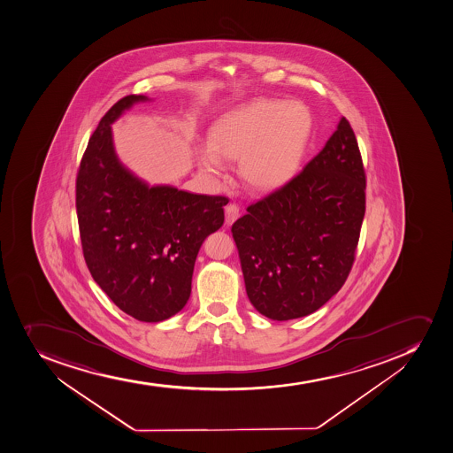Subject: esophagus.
<instances>
[{"mask_svg":"<svg viewBox=\"0 0 453 453\" xmlns=\"http://www.w3.org/2000/svg\"><path fill=\"white\" fill-rule=\"evenodd\" d=\"M241 216V208L237 203H228L226 207V225L230 226Z\"/></svg>","mask_w":453,"mask_h":453,"instance_id":"34e87169","label":"esophagus"}]
</instances>
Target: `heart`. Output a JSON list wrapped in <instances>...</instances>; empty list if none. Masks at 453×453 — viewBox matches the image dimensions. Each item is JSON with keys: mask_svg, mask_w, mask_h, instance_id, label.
I'll use <instances>...</instances> for the list:
<instances>
[{"mask_svg": "<svg viewBox=\"0 0 453 453\" xmlns=\"http://www.w3.org/2000/svg\"><path fill=\"white\" fill-rule=\"evenodd\" d=\"M311 134V115L300 102L262 100L226 113L210 129L211 147L201 150L205 171L221 173L223 158L241 160L253 189L271 191L299 171Z\"/></svg>", "mask_w": 453, "mask_h": 453, "instance_id": "1", "label": "heart"}]
</instances>
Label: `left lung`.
<instances>
[{
    "instance_id": "1",
    "label": "left lung",
    "mask_w": 453,
    "mask_h": 453,
    "mask_svg": "<svg viewBox=\"0 0 453 453\" xmlns=\"http://www.w3.org/2000/svg\"><path fill=\"white\" fill-rule=\"evenodd\" d=\"M365 173L349 120L303 171L232 226L246 293L274 320L311 315L344 286L365 212Z\"/></svg>"
}]
</instances>
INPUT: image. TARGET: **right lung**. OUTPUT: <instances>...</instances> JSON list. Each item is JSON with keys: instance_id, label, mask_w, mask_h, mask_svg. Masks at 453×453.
Listing matches in <instances>:
<instances>
[{"instance_id": "add662e5", "label": "right lung", "mask_w": 453, "mask_h": 453, "mask_svg": "<svg viewBox=\"0 0 453 453\" xmlns=\"http://www.w3.org/2000/svg\"><path fill=\"white\" fill-rule=\"evenodd\" d=\"M142 100L125 96L100 119L80 162L75 207L93 280L127 315L162 322L187 304L196 255L225 223L228 198L149 187L120 165L111 124Z\"/></svg>"}]
</instances>
